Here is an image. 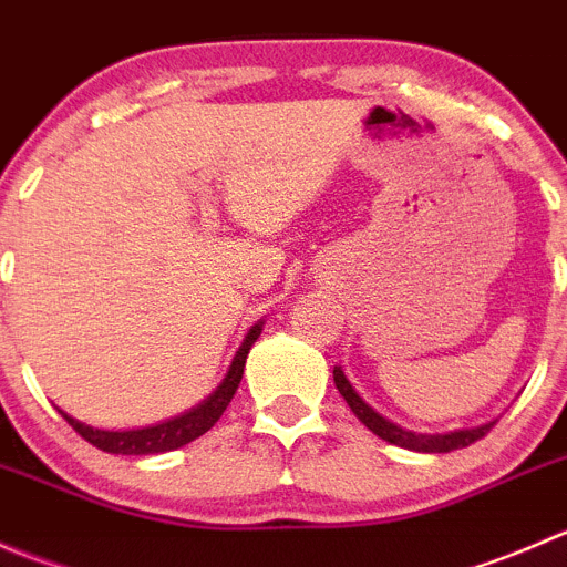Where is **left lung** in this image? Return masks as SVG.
Instances as JSON below:
<instances>
[{"instance_id": "8db88e82", "label": "left lung", "mask_w": 567, "mask_h": 567, "mask_svg": "<svg viewBox=\"0 0 567 567\" xmlns=\"http://www.w3.org/2000/svg\"><path fill=\"white\" fill-rule=\"evenodd\" d=\"M334 384H337V390H340L342 398H346V403L351 405L353 414H357L359 420H362L364 425H368L370 431L375 433V436H381L384 442H390V444H398V447L416 450V453H450V450L468 447V444H474L477 439H483L485 433H488L491 427L496 425V422H488V425L468 427V431L436 433V436H425V433H414V431H405V427L394 425V422L386 420V416H381L379 411L373 409V405L364 403V400L359 398V392L353 390L351 381L346 379V373H342L340 368H334Z\"/></svg>"}]
</instances>
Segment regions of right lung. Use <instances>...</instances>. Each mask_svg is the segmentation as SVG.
Masks as SVG:
<instances>
[{
    "label": "right lung",
    "instance_id": "add662e5",
    "mask_svg": "<svg viewBox=\"0 0 567 567\" xmlns=\"http://www.w3.org/2000/svg\"><path fill=\"white\" fill-rule=\"evenodd\" d=\"M262 323H255L249 329L247 340L241 342L238 348L236 359L230 364V373L227 379L221 381L219 390L210 394L205 403H199L197 409L186 411L183 416H175V420L162 422V425H153V427H142V431H123V433H109V431H95V427L84 425V422L73 420L68 416L65 411H60L62 416L68 420V425L79 433L82 439H87L93 447L104 450V453H114V455H156V453H169V450L183 447V444L194 442L199 439L203 433H208L210 427L216 425L225 409L230 405L233 394H236L238 384H241V375H244V364H247V353L249 348L255 346V340L260 337Z\"/></svg>",
    "mask_w": 567,
    "mask_h": 567
}]
</instances>
